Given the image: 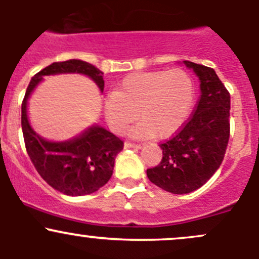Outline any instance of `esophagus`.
Segmentation results:
<instances>
[{
    "label": "esophagus",
    "instance_id": "esophagus-1",
    "mask_svg": "<svg viewBox=\"0 0 259 259\" xmlns=\"http://www.w3.org/2000/svg\"><path fill=\"white\" fill-rule=\"evenodd\" d=\"M125 148L129 149V148H142V145L137 144V143H132V142H125Z\"/></svg>",
    "mask_w": 259,
    "mask_h": 259
}]
</instances>
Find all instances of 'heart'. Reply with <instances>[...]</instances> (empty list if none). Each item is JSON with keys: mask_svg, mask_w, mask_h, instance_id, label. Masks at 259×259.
Wrapping results in <instances>:
<instances>
[{"mask_svg": "<svg viewBox=\"0 0 259 259\" xmlns=\"http://www.w3.org/2000/svg\"><path fill=\"white\" fill-rule=\"evenodd\" d=\"M194 101V83L185 70L134 72L106 98L104 111L111 129L122 134L135 119L137 137L165 138L179 129Z\"/></svg>", "mask_w": 259, "mask_h": 259, "instance_id": "1", "label": "heart"}]
</instances>
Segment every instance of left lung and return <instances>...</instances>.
Wrapping results in <instances>:
<instances>
[{
	"label": "left lung",
	"instance_id": "left-lung-1",
	"mask_svg": "<svg viewBox=\"0 0 259 259\" xmlns=\"http://www.w3.org/2000/svg\"><path fill=\"white\" fill-rule=\"evenodd\" d=\"M200 80L194 113L173 137L160 143L163 159L146 169L149 180L173 194L197 190L221 166L231 135V94L211 67L184 61Z\"/></svg>",
	"mask_w": 259,
	"mask_h": 259
}]
</instances>
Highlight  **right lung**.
<instances>
[{
    "mask_svg": "<svg viewBox=\"0 0 259 259\" xmlns=\"http://www.w3.org/2000/svg\"><path fill=\"white\" fill-rule=\"evenodd\" d=\"M77 72L91 77L104 90L103 72L81 60L54 62L32 77L21 106V126L26 150L41 178L66 195H86L96 192L113 176L115 158L124 142L104 127L93 126L80 137L65 143H50L38 137L27 120V98L46 75Z\"/></svg>",
    "mask_w": 259,
    "mask_h": 259,
    "instance_id": "right-lung-1",
    "label": "right lung"
}]
</instances>
